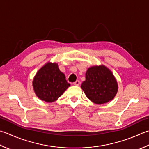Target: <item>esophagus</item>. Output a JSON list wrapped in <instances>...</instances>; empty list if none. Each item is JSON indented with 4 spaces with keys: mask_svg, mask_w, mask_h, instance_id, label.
<instances>
[{
    "mask_svg": "<svg viewBox=\"0 0 149 149\" xmlns=\"http://www.w3.org/2000/svg\"><path fill=\"white\" fill-rule=\"evenodd\" d=\"M80 84V81H76L74 83V85L75 86H79Z\"/></svg>",
    "mask_w": 149,
    "mask_h": 149,
    "instance_id": "esophagus-1",
    "label": "esophagus"
}]
</instances>
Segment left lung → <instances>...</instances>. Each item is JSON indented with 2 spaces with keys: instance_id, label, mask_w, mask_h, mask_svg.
Segmentation results:
<instances>
[{
  "instance_id": "left-lung-1",
  "label": "left lung",
  "mask_w": 149,
  "mask_h": 149,
  "mask_svg": "<svg viewBox=\"0 0 149 149\" xmlns=\"http://www.w3.org/2000/svg\"><path fill=\"white\" fill-rule=\"evenodd\" d=\"M86 79L81 88L93 103L101 104L112 100L118 91L117 80L110 70L103 65L87 69Z\"/></svg>"
}]
</instances>
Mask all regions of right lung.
I'll return each instance as SVG.
<instances>
[{"mask_svg": "<svg viewBox=\"0 0 149 149\" xmlns=\"http://www.w3.org/2000/svg\"><path fill=\"white\" fill-rule=\"evenodd\" d=\"M33 88L39 100L52 103L57 100L65 90L70 86L65 75L60 71L56 63H46L33 77Z\"/></svg>", "mask_w": 149, "mask_h": 149, "instance_id": "right-lung-1", "label": "right lung"}]
</instances>
